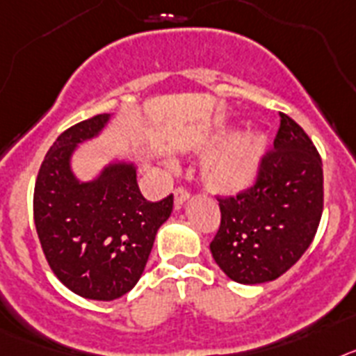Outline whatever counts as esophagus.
I'll list each match as a JSON object with an SVG mask.
<instances>
[{
    "label": "esophagus",
    "mask_w": 356,
    "mask_h": 356,
    "mask_svg": "<svg viewBox=\"0 0 356 356\" xmlns=\"http://www.w3.org/2000/svg\"><path fill=\"white\" fill-rule=\"evenodd\" d=\"M190 199V191L186 190L184 186H179L177 190L174 191V202H175V208H181L182 204L186 202Z\"/></svg>",
    "instance_id": "obj_1"
}]
</instances>
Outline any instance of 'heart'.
I'll use <instances>...</instances> for the list:
<instances>
[{
    "label": "heart",
    "mask_w": 356,
    "mask_h": 356,
    "mask_svg": "<svg viewBox=\"0 0 356 356\" xmlns=\"http://www.w3.org/2000/svg\"><path fill=\"white\" fill-rule=\"evenodd\" d=\"M265 150L267 136L264 132L249 131L236 136L206 161L204 179L208 186L222 193H234L247 188L258 172Z\"/></svg>",
    "instance_id": "b5f03b06"
}]
</instances>
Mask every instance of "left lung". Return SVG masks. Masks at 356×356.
<instances>
[{"instance_id": "1", "label": "left lung", "mask_w": 356, "mask_h": 356, "mask_svg": "<svg viewBox=\"0 0 356 356\" xmlns=\"http://www.w3.org/2000/svg\"><path fill=\"white\" fill-rule=\"evenodd\" d=\"M274 148L256 182L233 197H216L220 227L209 243L216 265L242 285L285 274L310 247L323 215V161L308 134L280 113Z\"/></svg>"}]
</instances>
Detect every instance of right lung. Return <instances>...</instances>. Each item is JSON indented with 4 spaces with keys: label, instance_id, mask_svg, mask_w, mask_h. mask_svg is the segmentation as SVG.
Segmentation results:
<instances>
[{
    "label": "right lung",
    "instance_id": "right-lung-1",
    "mask_svg": "<svg viewBox=\"0 0 356 356\" xmlns=\"http://www.w3.org/2000/svg\"><path fill=\"white\" fill-rule=\"evenodd\" d=\"M109 118L97 114L58 136L33 190V220L49 268L71 292L97 301L134 289L174 208V195L159 202L141 195L132 163H111L89 182L73 175L76 145L100 134Z\"/></svg>",
    "mask_w": 356,
    "mask_h": 356
}]
</instances>
